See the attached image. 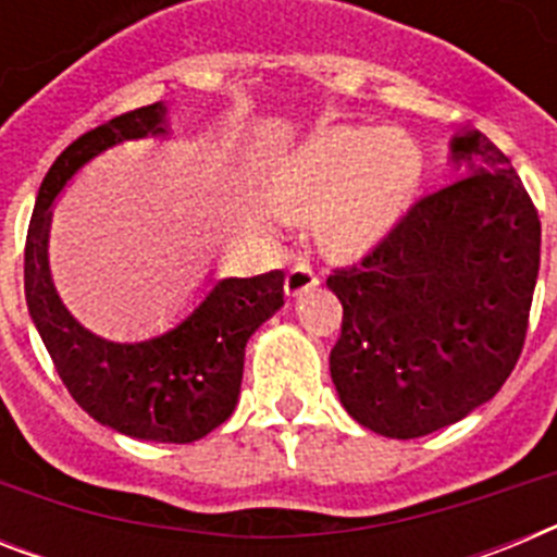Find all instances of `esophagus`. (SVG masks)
<instances>
[{
	"label": "esophagus",
	"instance_id": "obj_1",
	"mask_svg": "<svg viewBox=\"0 0 557 557\" xmlns=\"http://www.w3.org/2000/svg\"><path fill=\"white\" fill-rule=\"evenodd\" d=\"M314 284H318V273H314L312 268H309L307 262H298L289 268L287 273V284H284V289H287L289 298H298V295H304L307 289H312Z\"/></svg>",
	"mask_w": 557,
	"mask_h": 557
}]
</instances>
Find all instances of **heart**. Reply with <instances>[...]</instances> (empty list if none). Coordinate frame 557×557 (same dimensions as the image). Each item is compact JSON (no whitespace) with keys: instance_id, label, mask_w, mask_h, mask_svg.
Here are the masks:
<instances>
[{"instance_id":"heart-1","label":"heart","mask_w":557,"mask_h":557,"mask_svg":"<svg viewBox=\"0 0 557 557\" xmlns=\"http://www.w3.org/2000/svg\"><path fill=\"white\" fill-rule=\"evenodd\" d=\"M421 159L401 133L334 127L309 141L273 178L270 198L287 218L326 209L321 234L334 250H362L410 203Z\"/></svg>"}]
</instances>
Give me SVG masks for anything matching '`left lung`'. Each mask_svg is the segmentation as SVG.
Listing matches in <instances>:
<instances>
[{"label": "left lung", "instance_id": "left-lung-1", "mask_svg": "<svg viewBox=\"0 0 557 557\" xmlns=\"http://www.w3.org/2000/svg\"><path fill=\"white\" fill-rule=\"evenodd\" d=\"M466 178L418 198L359 262L334 268L339 401L385 437H421L488 401L528 337L541 220L480 131L451 141Z\"/></svg>", "mask_w": 557, "mask_h": 557}]
</instances>
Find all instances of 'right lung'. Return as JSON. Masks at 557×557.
Masks as SVG:
<instances>
[{
	"label": "right lung",
	"mask_w": 557,
	"mask_h": 557,
	"mask_svg": "<svg viewBox=\"0 0 557 557\" xmlns=\"http://www.w3.org/2000/svg\"><path fill=\"white\" fill-rule=\"evenodd\" d=\"M164 102L136 108L83 133L49 166L24 245V295L66 391L122 435L191 444L234 412L248 337L284 304V270L223 278L181 326L145 343H108L66 312L49 278V206L97 152L164 133Z\"/></svg>",
	"instance_id": "1"
}]
</instances>
